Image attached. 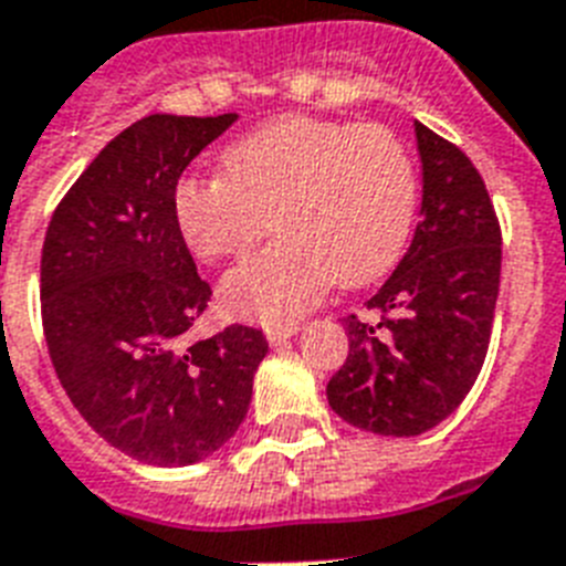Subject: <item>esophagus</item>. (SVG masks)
<instances>
[{
	"instance_id": "obj_1",
	"label": "esophagus",
	"mask_w": 566,
	"mask_h": 566,
	"mask_svg": "<svg viewBox=\"0 0 566 566\" xmlns=\"http://www.w3.org/2000/svg\"><path fill=\"white\" fill-rule=\"evenodd\" d=\"M298 331V325H284V328H268V343L270 346H284L287 339Z\"/></svg>"
}]
</instances>
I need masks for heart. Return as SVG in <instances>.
I'll list each match as a JSON object with an SVG mask.
<instances>
[{"instance_id": "1", "label": "heart", "mask_w": 566, "mask_h": 566, "mask_svg": "<svg viewBox=\"0 0 566 566\" xmlns=\"http://www.w3.org/2000/svg\"><path fill=\"white\" fill-rule=\"evenodd\" d=\"M418 206L410 150L384 124L279 116L220 154V177H182L174 223L200 261L238 255L273 227L279 241L229 270L220 305L287 325L343 287L375 282L407 247Z\"/></svg>"}]
</instances>
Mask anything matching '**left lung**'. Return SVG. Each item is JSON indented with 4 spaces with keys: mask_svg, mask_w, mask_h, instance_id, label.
<instances>
[{
    "mask_svg": "<svg viewBox=\"0 0 566 566\" xmlns=\"http://www.w3.org/2000/svg\"><path fill=\"white\" fill-rule=\"evenodd\" d=\"M421 223L366 302L378 323L343 319L348 357L328 403L366 433L410 439L465 401L489 352L500 293V223L474 163L416 122Z\"/></svg>",
    "mask_w": 566,
    "mask_h": 566,
    "instance_id": "1",
    "label": "left lung"
}]
</instances>
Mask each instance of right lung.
<instances>
[{"label":"right lung","mask_w":566,"mask_h":566,"mask_svg":"<svg viewBox=\"0 0 566 566\" xmlns=\"http://www.w3.org/2000/svg\"><path fill=\"white\" fill-rule=\"evenodd\" d=\"M235 122L156 113L130 124L45 232L40 298L54 371L86 424L145 465H195L223 448L268 355L247 325L191 339L211 291L174 223L182 171Z\"/></svg>","instance_id":"right-lung-1"}]
</instances>
